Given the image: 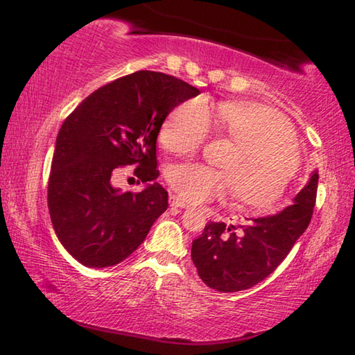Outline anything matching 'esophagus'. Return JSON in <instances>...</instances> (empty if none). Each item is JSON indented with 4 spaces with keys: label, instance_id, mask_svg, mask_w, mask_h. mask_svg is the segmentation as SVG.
Returning a JSON list of instances; mask_svg holds the SVG:
<instances>
[{
    "label": "esophagus",
    "instance_id": "esophagus-1",
    "mask_svg": "<svg viewBox=\"0 0 355 355\" xmlns=\"http://www.w3.org/2000/svg\"><path fill=\"white\" fill-rule=\"evenodd\" d=\"M169 202H171V207H175V208H189L191 205L189 203H186L182 197H178L175 194H171L169 197Z\"/></svg>",
    "mask_w": 355,
    "mask_h": 355
}]
</instances>
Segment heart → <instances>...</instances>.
Wrapping results in <instances>:
<instances>
[{
    "label": "heart",
    "mask_w": 355,
    "mask_h": 355,
    "mask_svg": "<svg viewBox=\"0 0 355 355\" xmlns=\"http://www.w3.org/2000/svg\"><path fill=\"white\" fill-rule=\"evenodd\" d=\"M220 133L236 150L225 161L227 171L199 163H182L167 172L171 188L184 200L199 203L235 192V202L250 211H268L279 202L300 167L296 133L271 107L250 101H227L216 111ZM211 128L208 105L191 98L173 107L161 125L158 139L167 152L194 153Z\"/></svg>",
    "instance_id": "b5f03b06"
}]
</instances>
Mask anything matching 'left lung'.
<instances>
[{"label": "left lung", "instance_id": "8db88e82", "mask_svg": "<svg viewBox=\"0 0 355 355\" xmlns=\"http://www.w3.org/2000/svg\"><path fill=\"white\" fill-rule=\"evenodd\" d=\"M318 171L300 189L294 205L254 224L227 227L208 222L192 241L191 258L200 279L211 290L235 293L252 288L277 269L297 238L307 230L316 203Z\"/></svg>", "mask_w": 355, "mask_h": 355}]
</instances>
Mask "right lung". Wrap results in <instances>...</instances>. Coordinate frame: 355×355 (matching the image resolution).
Wrapping results in <instances>:
<instances>
[{
    "label": "right lung",
    "mask_w": 355,
    "mask_h": 355,
    "mask_svg": "<svg viewBox=\"0 0 355 355\" xmlns=\"http://www.w3.org/2000/svg\"><path fill=\"white\" fill-rule=\"evenodd\" d=\"M197 94L175 76L139 70L101 86L64 120L48 178V209L59 241L84 266L123 261L167 209L161 184L122 192L112 177L135 164L139 182L158 178L161 125Z\"/></svg>",
    "instance_id": "add662e5"
}]
</instances>
